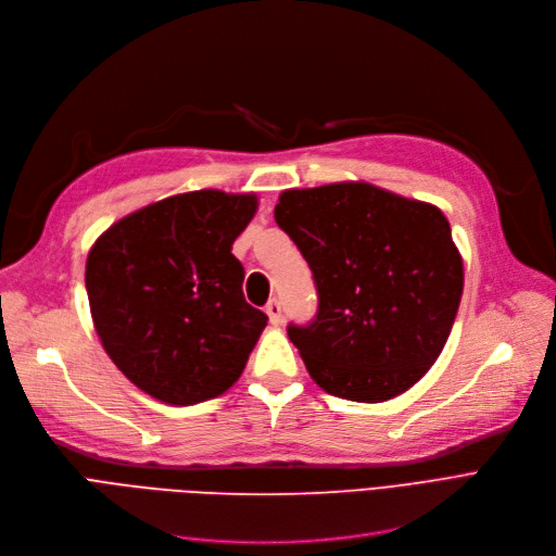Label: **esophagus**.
Returning a JSON list of instances; mask_svg holds the SVG:
<instances>
[{
  "mask_svg": "<svg viewBox=\"0 0 556 556\" xmlns=\"http://www.w3.org/2000/svg\"><path fill=\"white\" fill-rule=\"evenodd\" d=\"M267 314H269V321H271L274 326H280V321H282V305H280L278 299H271V301L267 303Z\"/></svg>",
  "mask_w": 556,
  "mask_h": 556,
  "instance_id": "1",
  "label": "esophagus"
}]
</instances>
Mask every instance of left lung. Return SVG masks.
<instances>
[{
	"instance_id": "1",
	"label": "left lung",
	"mask_w": 556,
	"mask_h": 556,
	"mask_svg": "<svg viewBox=\"0 0 556 556\" xmlns=\"http://www.w3.org/2000/svg\"><path fill=\"white\" fill-rule=\"evenodd\" d=\"M274 217L319 294L312 324L287 328L312 380L357 403L414 387L451 337L464 289L441 210L359 180L287 190Z\"/></svg>"
}]
</instances>
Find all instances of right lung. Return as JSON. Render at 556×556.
<instances>
[{"label":"right lung","instance_id":"add662e5","mask_svg":"<svg viewBox=\"0 0 556 556\" xmlns=\"http://www.w3.org/2000/svg\"><path fill=\"white\" fill-rule=\"evenodd\" d=\"M255 194L185 192L119 219L88 253L94 330L119 371L167 405L217 399L242 376L267 314L230 249Z\"/></svg>","mask_w":556,"mask_h":556}]
</instances>
